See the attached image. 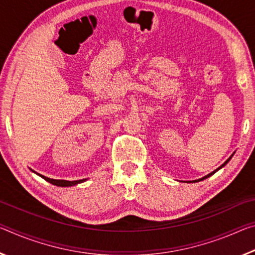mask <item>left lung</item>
Returning <instances> with one entry per match:
<instances>
[{
	"mask_svg": "<svg viewBox=\"0 0 255 255\" xmlns=\"http://www.w3.org/2000/svg\"><path fill=\"white\" fill-rule=\"evenodd\" d=\"M233 155H234V153H233V154H232V155H230V156L228 157V159H227V160H226V161H225V162H224V163H222V164L220 165V167H219V168H217L215 171L210 172V173H209V175H207V176H204V177H202V178H200V179H197V180L188 181V183H197V181H201V180H204V179H207V178H208V177H210V176H212V175H213V173H216V172H217L218 170H220V169H221L222 167H225V165H226V164H227V163L229 162V160H230V159H232V156H233Z\"/></svg>",
	"mask_w": 255,
	"mask_h": 255,
	"instance_id": "obj_1",
	"label": "left lung"
}]
</instances>
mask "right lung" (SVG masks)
Here are the masks:
<instances>
[{"label": "right lung", "instance_id": "obj_1", "mask_svg": "<svg viewBox=\"0 0 255 255\" xmlns=\"http://www.w3.org/2000/svg\"><path fill=\"white\" fill-rule=\"evenodd\" d=\"M31 171L35 172L36 175H38L39 177H42L43 179H45L48 183H51L52 185H55V186H59V187H70V186H75V185H78L80 183H84V181H86L88 178H85V179H79V180H63V179H51L48 178V177H45L43 175H40V173H37L36 171H34L33 169H30Z\"/></svg>", "mask_w": 255, "mask_h": 255}]
</instances>
